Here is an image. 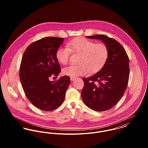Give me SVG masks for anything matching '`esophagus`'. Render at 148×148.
Returning <instances> with one entry per match:
<instances>
[{
	"instance_id": "esophagus-1",
	"label": "esophagus",
	"mask_w": 148,
	"mask_h": 148,
	"mask_svg": "<svg viewBox=\"0 0 148 148\" xmlns=\"http://www.w3.org/2000/svg\"><path fill=\"white\" fill-rule=\"evenodd\" d=\"M70 79H71V81H73V80L75 79V77H71Z\"/></svg>"
}]
</instances>
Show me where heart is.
Here are the masks:
<instances>
[{
  "label": "heart",
  "mask_w": 148,
  "mask_h": 148,
  "mask_svg": "<svg viewBox=\"0 0 148 148\" xmlns=\"http://www.w3.org/2000/svg\"><path fill=\"white\" fill-rule=\"evenodd\" d=\"M66 47H59L56 58L62 65L68 63L70 53H78V65H72L63 69V74L72 77L93 73L99 71L109 57V49L104 43H95L83 38H75L67 42Z\"/></svg>",
  "instance_id": "heart-1"
}]
</instances>
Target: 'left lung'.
<instances>
[{
	"label": "left lung",
	"instance_id": "left-lung-1",
	"mask_svg": "<svg viewBox=\"0 0 148 148\" xmlns=\"http://www.w3.org/2000/svg\"><path fill=\"white\" fill-rule=\"evenodd\" d=\"M100 40L109 49L108 59L100 71L84 78L82 97L85 104L95 111L109 110L123 96L129 76V60L123 47L116 40L103 35L86 36Z\"/></svg>",
	"mask_w": 148,
	"mask_h": 148
}]
</instances>
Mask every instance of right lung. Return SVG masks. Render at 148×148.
Masks as SVG:
<instances>
[{
    "label": "right lung",
    "instance_id": "add662e5",
    "mask_svg": "<svg viewBox=\"0 0 148 148\" xmlns=\"http://www.w3.org/2000/svg\"><path fill=\"white\" fill-rule=\"evenodd\" d=\"M63 38L47 37L31 44L24 51L19 70V77L25 96L36 108L53 110L63 103L70 84L68 76L51 82V76H58L60 65L56 52Z\"/></svg>",
    "mask_w": 148,
    "mask_h": 148
}]
</instances>
